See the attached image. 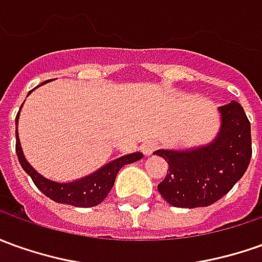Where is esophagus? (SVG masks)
I'll return each instance as SVG.
<instances>
[{"label":"esophagus","instance_id":"obj_1","mask_svg":"<svg viewBox=\"0 0 262 262\" xmlns=\"http://www.w3.org/2000/svg\"><path fill=\"white\" fill-rule=\"evenodd\" d=\"M157 142L155 141H147V142H144L141 145V151L144 152V155H151L152 152H154L155 149H157Z\"/></svg>","mask_w":262,"mask_h":262}]
</instances>
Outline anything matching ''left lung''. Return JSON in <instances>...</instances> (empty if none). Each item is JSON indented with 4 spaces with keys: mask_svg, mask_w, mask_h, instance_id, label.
Wrapping results in <instances>:
<instances>
[{
    "mask_svg": "<svg viewBox=\"0 0 262 262\" xmlns=\"http://www.w3.org/2000/svg\"><path fill=\"white\" fill-rule=\"evenodd\" d=\"M221 129L208 145L188 151L158 149L168 162L158 184L162 198L178 208L208 207L230 191L250 165L251 124L237 101L218 108Z\"/></svg>",
    "mask_w": 262,
    "mask_h": 262,
    "instance_id": "obj_1",
    "label": "left lung"
}]
</instances>
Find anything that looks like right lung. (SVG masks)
<instances>
[{"instance_id":"right-lung-1","label":"right lung","mask_w":262,"mask_h":262,"mask_svg":"<svg viewBox=\"0 0 262 262\" xmlns=\"http://www.w3.org/2000/svg\"><path fill=\"white\" fill-rule=\"evenodd\" d=\"M45 82H42L41 85H44ZM30 93H32V91H30ZM18 117H19V111H18L17 118H15V125L18 124ZM15 137H17L15 151H17L18 161L21 164V167L24 168L25 172L31 177V180L37 185V188L44 195L51 198L52 201H55V203L68 204V205L82 207V208L95 207V205L102 203L104 198L108 195V192L113 188L118 171L124 165L138 161L144 157L141 152H133V154L124 155V157H120V158H117L114 161L108 162L107 165L101 167L100 169H97L93 174L84 177V178H79L77 181H73V183H57V181H51V180L45 178L41 174H38L37 171L32 168L31 165L28 164V161L25 160L24 152L21 149V142H19V138H18L17 129H15Z\"/></svg>"}]
</instances>
